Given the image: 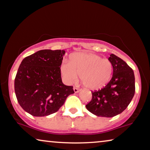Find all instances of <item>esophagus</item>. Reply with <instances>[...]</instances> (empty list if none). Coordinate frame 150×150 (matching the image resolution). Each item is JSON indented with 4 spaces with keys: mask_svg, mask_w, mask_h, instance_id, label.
Masks as SVG:
<instances>
[{
    "mask_svg": "<svg viewBox=\"0 0 150 150\" xmlns=\"http://www.w3.org/2000/svg\"><path fill=\"white\" fill-rule=\"evenodd\" d=\"M73 91H74L75 93H77L79 92L80 89H79V88H76V87H74V88H73Z\"/></svg>",
    "mask_w": 150,
    "mask_h": 150,
    "instance_id": "34e87169",
    "label": "esophagus"
}]
</instances>
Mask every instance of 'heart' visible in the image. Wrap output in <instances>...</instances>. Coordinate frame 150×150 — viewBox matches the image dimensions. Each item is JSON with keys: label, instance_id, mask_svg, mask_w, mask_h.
Here are the masks:
<instances>
[{"label": "heart", "instance_id": "heart-1", "mask_svg": "<svg viewBox=\"0 0 150 150\" xmlns=\"http://www.w3.org/2000/svg\"><path fill=\"white\" fill-rule=\"evenodd\" d=\"M113 67L110 60L89 52L74 53L70 62H64L60 67L62 79L67 85L80 79L85 87L91 90H98L107 84L112 73Z\"/></svg>", "mask_w": 150, "mask_h": 150}]
</instances>
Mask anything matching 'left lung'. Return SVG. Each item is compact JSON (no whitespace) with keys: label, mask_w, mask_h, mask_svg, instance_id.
<instances>
[{"label":"left lung","mask_w":150,"mask_h":150,"mask_svg":"<svg viewBox=\"0 0 150 150\" xmlns=\"http://www.w3.org/2000/svg\"><path fill=\"white\" fill-rule=\"evenodd\" d=\"M112 77L102 89L92 92L87 110L97 116L110 118L122 112L135 93V77L132 68L120 57L110 54Z\"/></svg>","instance_id":"1"}]
</instances>
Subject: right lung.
<instances>
[{
    "label": "right lung",
    "mask_w": 150,
    "mask_h": 150,
    "mask_svg": "<svg viewBox=\"0 0 150 150\" xmlns=\"http://www.w3.org/2000/svg\"><path fill=\"white\" fill-rule=\"evenodd\" d=\"M65 50H43L20 63L14 80V91L20 106L34 116L56 112L69 95L71 86L63 84L60 67Z\"/></svg>",
    "instance_id": "add662e5"
}]
</instances>
